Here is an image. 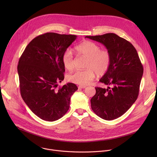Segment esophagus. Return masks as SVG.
I'll return each instance as SVG.
<instances>
[{
    "label": "esophagus",
    "instance_id": "34e87169",
    "mask_svg": "<svg viewBox=\"0 0 157 157\" xmlns=\"http://www.w3.org/2000/svg\"><path fill=\"white\" fill-rule=\"evenodd\" d=\"M86 86H82V85H80V86H79V87H78L79 89H84V88H86Z\"/></svg>",
    "mask_w": 157,
    "mask_h": 157
}]
</instances>
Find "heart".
<instances>
[{"instance_id":"heart-1","label":"heart","mask_w":157,"mask_h":157,"mask_svg":"<svg viewBox=\"0 0 157 157\" xmlns=\"http://www.w3.org/2000/svg\"><path fill=\"white\" fill-rule=\"evenodd\" d=\"M77 53L87 58L84 70H76L68 75L67 79L73 83L87 85L95 78L105 75L111 64V55L107 50H101V47L94 42L86 40L75 47ZM62 62L64 68L72 70L75 66V59L70 50H67L63 55Z\"/></svg>"}]
</instances>
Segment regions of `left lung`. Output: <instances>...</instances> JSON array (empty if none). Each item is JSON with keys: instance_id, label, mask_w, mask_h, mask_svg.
<instances>
[{"instance_id": "obj_1", "label": "left lung", "mask_w": 157, "mask_h": 157, "mask_svg": "<svg viewBox=\"0 0 157 157\" xmlns=\"http://www.w3.org/2000/svg\"><path fill=\"white\" fill-rule=\"evenodd\" d=\"M105 47L111 55V64L100 79L107 89L96 87L91 99V108L101 118L116 119L128 110L137 100L144 68L137 52L132 43L115 33L86 36Z\"/></svg>"}]
</instances>
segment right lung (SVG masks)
I'll use <instances>...</instances> for the list:
<instances>
[{
    "mask_svg": "<svg viewBox=\"0 0 157 157\" xmlns=\"http://www.w3.org/2000/svg\"><path fill=\"white\" fill-rule=\"evenodd\" d=\"M76 35L49 32L33 38L20 58L17 71L22 99L33 113L46 121L61 118L70 108L71 96L78 89L64 79L63 53Z\"/></svg>",
    "mask_w": 157,
    "mask_h": 157,
    "instance_id": "1",
    "label": "right lung"
}]
</instances>
